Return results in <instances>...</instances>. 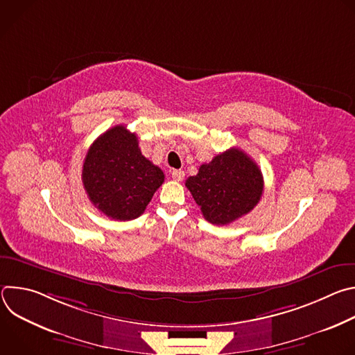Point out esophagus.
I'll list each match as a JSON object with an SVG mask.
<instances>
[{
  "instance_id": "1",
  "label": "esophagus",
  "mask_w": 355,
  "mask_h": 355,
  "mask_svg": "<svg viewBox=\"0 0 355 355\" xmlns=\"http://www.w3.org/2000/svg\"><path fill=\"white\" fill-rule=\"evenodd\" d=\"M171 177L175 180V181H182L184 177H185V173L182 170H173L171 171Z\"/></svg>"
}]
</instances>
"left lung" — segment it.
Listing matches in <instances>:
<instances>
[{"label": "left lung", "instance_id": "1", "mask_svg": "<svg viewBox=\"0 0 355 355\" xmlns=\"http://www.w3.org/2000/svg\"><path fill=\"white\" fill-rule=\"evenodd\" d=\"M204 218L212 225H229L259 204L264 180L261 170L244 151L232 147L202 164L185 181Z\"/></svg>", "mask_w": 355, "mask_h": 355}]
</instances>
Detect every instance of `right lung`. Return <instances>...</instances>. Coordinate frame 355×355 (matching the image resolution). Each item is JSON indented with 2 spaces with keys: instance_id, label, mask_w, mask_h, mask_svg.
Returning a JSON list of instances; mask_svg holds the SVG:
<instances>
[{
  "instance_id": "right-lung-1",
  "label": "right lung",
  "mask_w": 355,
  "mask_h": 355,
  "mask_svg": "<svg viewBox=\"0 0 355 355\" xmlns=\"http://www.w3.org/2000/svg\"><path fill=\"white\" fill-rule=\"evenodd\" d=\"M81 178L96 209L115 220H132L144 212L164 173L141 155L136 133L116 125L88 148Z\"/></svg>"
}]
</instances>
